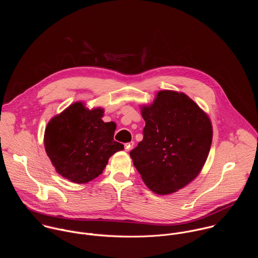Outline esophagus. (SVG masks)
Wrapping results in <instances>:
<instances>
[{"instance_id":"obj_1","label":"esophagus","mask_w":258,"mask_h":258,"mask_svg":"<svg viewBox=\"0 0 258 258\" xmlns=\"http://www.w3.org/2000/svg\"><path fill=\"white\" fill-rule=\"evenodd\" d=\"M134 145H135V143H134V142L125 143V144H124V149H125V151H131V150L133 149V147H134Z\"/></svg>"}]
</instances>
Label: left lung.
<instances>
[{"label":"left lung","instance_id":"left-lung-1","mask_svg":"<svg viewBox=\"0 0 258 258\" xmlns=\"http://www.w3.org/2000/svg\"><path fill=\"white\" fill-rule=\"evenodd\" d=\"M143 140L130 152L143 181L158 195L182 189L200 173L212 142L208 115L186 94L159 91L142 105Z\"/></svg>","mask_w":258,"mask_h":258}]
</instances>
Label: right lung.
<instances>
[{
  "label": "right lung",
  "instance_id": "1",
  "mask_svg": "<svg viewBox=\"0 0 258 258\" xmlns=\"http://www.w3.org/2000/svg\"><path fill=\"white\" fill-rule=\"evenodd\" d=\"M104 109L76 102L48 122L44 144L56 171L76 183L99 176L109 158L124 149L114 141L115 123L104 122Z\"/></svg>",
  "mask_w": 258,
  "mask_h": 258
}]
</instances>
